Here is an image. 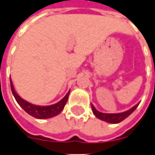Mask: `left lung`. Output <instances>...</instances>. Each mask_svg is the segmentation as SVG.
<instances>
[{"label": "left lung", "instance_id": "obj_1", "mask_svg": "<svg viewBox=\"0 0 155 155\" xmlns=\"http://www.w3.org/2000/svg\"><path fill=\"white\" fill-rule=\"evenodd\" d=\"M138 104H136L135 106H133V108L130 109L124 112H121V113H117V114H105V113H102V112L98 111L94 106L91 104L92 106V110H93V113L95 115V116L97 118H99L100 120H104L106 122H109V123H113V124H116V123H119L120 121H122L123 120H125L127 117H128L132 113H133L135 110L137 109V107L138 106Z\"/></svg>", "mask_w": 155, "mask_h": 155}]
</instances>
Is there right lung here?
<instances>
[{"label": "right lung", "instance_id": "right-lung-1", "mask_svg": "<svg viewBox=\"0 0 155 155\" xmlns=\"http://www.w3.org/2000/svg\"><path fill=\"white\" fill-rule=\"evenodd\" d=\"M11 83V88H12V94L14 96L15 100H17V102L18 104L22 107L25 111L29 114L30 116H34L37 119H47V118H51L54 116H57L62 111V110L65 107V104H67V101L68 100V96H69V93H67L66 96L64 97L61 100H60L58 103L52 105H48V106H39V105H35L27 102L26 100H22V98L16 93L14 88H13V84L12 80L10 79Z\"/></svg>", "mask_w": 155, "mask_h": 155}]
</instances>
